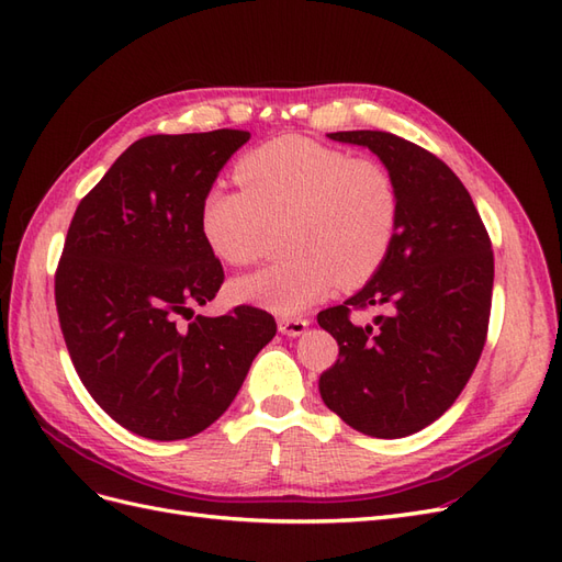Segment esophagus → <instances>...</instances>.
I'll return each instance as SVG.
<instances>
[{"mask_svg": "<svg viewBox=\"0 0 562 562\" xmlns=\"http://www.w3.org/2000/svg\"><path fill=\"white\" fill-rule=\"evenodd\" d=\"M307 328H310L307 318H281L279 321V330L288 337H300Z\"/></svg>", "mask_w": 562, "mask_h": 562, "instance_id": "1", "label": "esophagus"}]
</instances>
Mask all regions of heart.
<instances>
[{"label":"heart","mask_w":562,"mask_h":562,"mask_svg":"<svg viewBox=\"0 0 562 562\" xmlns=\"http://www.w3.org/2000/svg\"><path fill=\"white\" fill-rule=\"evenodd\" d=\"M241 187L213 184L201 196L199 227L220 262H258L271 225L288 223L291 258L234 281L232 295L279 316H295L378 274L394 248L401 192L394 173L370 157L283 135L236 164Z\"/></svg>","instance_id":"b5f03b06"}]
</instances>
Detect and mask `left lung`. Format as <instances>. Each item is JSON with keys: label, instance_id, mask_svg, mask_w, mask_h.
I'll return each mask as SVG.
<instances>
[{"label": "left lung", "instance_id": "1", "mask_svg": "<svg viewBox=\"0 0 562 562\" xmlns=\"http://www.w3.org/2000/svg\"><path fill=\"white\" fill-rule=\"evenodd\" d=\"M394 173L401 223L386 262L345 304L318 314L337 339L321 398L351 429L403 438L429 427L462 394L485 347L495 258L471 194L424 147L386 131H339ZM387 314L356 327L351 311Z\"/></svg>", "mask_w": 562, "mask_h": 562}]
</instances>
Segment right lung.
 Instances as JSON below:
<instances>
[{"label":"right lung","mask_w":562,"mask_h":562,"mask_svg":"<svg viewBox=\"0 0 562 562\" xmlns=\"http://www.w3.org/2000/svg\"><path fill=\"white\" fill-rule=\"evenodd\" d=\"M248 138L217 128L135 140L67 229L56 269L67 351L93 401L143 438L211 427L277 335L274 316L248 304L191 318L225 281L199 227L201 196Z\"/></svg>","instance_id":"add662e5"}]
</instances>
